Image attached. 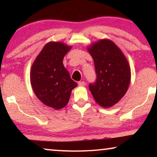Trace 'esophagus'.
Wrapping results in <instances>:
<instances>
[{
	"label": "esophagus",
	"mask_w": 157,
	"mask_h": 157,
	"mask_svg": "<svg viewBox=\"0 0 157 157\" xmlns=\"http://www.w3.org/2000/svg\"><path fill=\"white\" fill-rule=\"evenodd\" d=\"M78 86H83L86 85V83L84 82V81H78Z\"/></svg>",
	"instance_id": "esophagus-1"
}]
</instances>
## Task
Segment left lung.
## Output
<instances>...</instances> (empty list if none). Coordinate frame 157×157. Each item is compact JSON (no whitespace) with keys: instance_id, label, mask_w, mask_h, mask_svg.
<instances>
[{"instance_id":"8db88e82","label":"left lung","mask_w":157,"mask_h":157,"mask_svg":"<svg viewBox=\"0 0 157 157\" xmlns=\"http://www.w3.org/2000/svg\"><path fill=\"white\" fill-rule=\"evenodd\" d=\"M95 65L96 80L89 87L98 105L109 108L125 95L131 81L128 61L114 43L102 39L88 48Z\"/></svg>"}]
</instances>
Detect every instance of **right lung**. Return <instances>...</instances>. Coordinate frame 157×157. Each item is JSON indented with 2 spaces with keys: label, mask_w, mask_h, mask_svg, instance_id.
Segmentation results:
<instances>
[{
  "label": "right lung",
  "mask_w": 157,
  "mask_h": 157,
  "mask_svg": "<svg viewBox=\"0 0 157 157\" xmlns=\"http://www.w3.org/2000/svg\"><path fill=\"white\" fill-rule=\"evenodd\" d=\"M71 46L51 41L44 46L31 71V83L36 96L42 103L54 109L63 108L69 101L72 89L77 86L63 64Z\"/></svg>",
  "instance_id": "1"
}]
</instances>
